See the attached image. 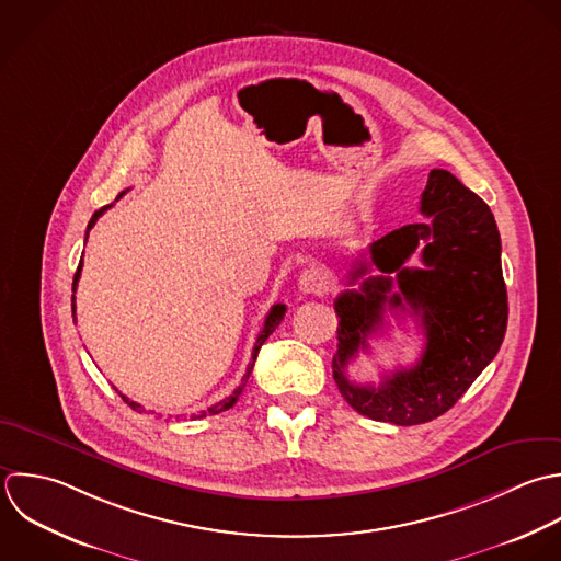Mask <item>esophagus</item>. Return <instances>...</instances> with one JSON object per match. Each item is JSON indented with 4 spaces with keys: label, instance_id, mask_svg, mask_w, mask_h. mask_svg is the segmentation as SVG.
Instances as JSON below:
<instances>
[{
    "label": "esophagus",
    "instance_id": "1",
    "mask_svg": "<svg viewBox=\"0 0 561 561\" xmlns=\"http://www.w3.org/2000/svg\"><path fill=\"white\" fill-rule=\"evenodd\" d=\"M330 288V277L321 268H308L299 275V290L304 295H323Z\"/></svg>",
    "mask_w": 561,
    "mask_h": 561
}]
</instances>
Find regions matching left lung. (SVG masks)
<instances>
[{
    "label": "left lung",
    "instance_id": "8db88e82",
    "mask_svg": "<svg viewBox=\"0 0 561 561\" xmlns=\"http://www.w3.org/2000/svg\"><path fill=\"white\" fill-rule=\"evenodd\" d=\"M426 220L404 225L356 260L345 290L334 301L339 350L332 374L341 396L360 415L398 426L431 422L450 411L499 354L507 332V288L501 266V233L494 214L453 172L431 170L422 194ZM421 249L423 266L405 262ZM363 257V255H360ZM376 265L382 276L366 273ZM415 316L427 345L421 360L378 387L356 386L346 363L383 324V312Z\"/></svg>",
    "mask_w": 561,
    "mask_h": 561
}]
</instances>
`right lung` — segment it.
Segmentation results:
<instances>
[{
    "label": "right lung",
    "instance_id": "obj_1",
    "mask_svg": "<svg viewBox=\"0 0 561 561\" xmlns=\"http://www.w3.org/2000/svg\"><path fill=\"white\" fill-rule=\"evenodd\" d=\"M124 194V192H122ZM119 194V196H122ZM117 196V198H119ZM111 205H104L102 209H98L93 216H91V220H89V225H87V236H89V231H91V227L95 225V220L108 209ZM80 271H82V260H80V264H78V268H76V275H73V284H71V290L76 293V286H78V279H80ZM71 312L76 314V304H73V297H71ZM284 314H286V306L284 304H275L273 308H271V312L266 314V321H264V328H262V332H260V336H257V341H255V347H253V354H251V363H249V367H247V374L242 376V382H240V387L229 396V398H225V400H220L218 404H214V407H209L207 411H203L198 417H205V415H216V413H222V411H227V409H231L236 402H238V398H240V393H242V389L247 387V380H249V376H251V371H253V365H255V358H257V352H260V347L264 345V341L275 332V328L282 323V319H284ZM122 396V393H119ZM122 400L133 409V411H139L141 413V407L137 404V402H133V400H128L126 396H122Z\"/></svg>",
    "mask_w": 561,
    "mask_h": 561
}]
</instances>
